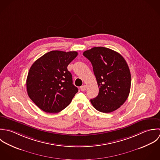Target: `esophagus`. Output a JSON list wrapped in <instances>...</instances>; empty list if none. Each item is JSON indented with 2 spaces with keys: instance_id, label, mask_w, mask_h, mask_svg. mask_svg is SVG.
<instances>
[{
  "instance_id": "34e87169",
  "label": "esophagus",
  "mask_w": 160,
  "mask_h": 160,
  "mask_svg": "<svg viewBox=\"0 0 160 160\" xmlns=\"http://www.w3.org/2000/svg\"><path fill=\"white\" fill-rule=\"evenodd\" d=\"M87 89V86L85 85H82L81 87H80V90L82 91V92H85Z\"/></svg>"
}]
</instances>
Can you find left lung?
<instances>
[{
  "label": "left lung",
  "instance_id": "left-lung-1",
  "mask_svg": "<svg viewBox=\"0 0 160 160\" xmlns=\"http://www.w3.org/2000/svg\"><path fill=\"white\" fill-rule=\"evenodd\" d=\"M92 64L99 93L90 99L98 111L109 113L121 107L130 90L131 75L128 64L118 52L104 47H95L83 53Z\"/></svg>",
  "mask_w": 160,
  "mask_h": 160
}]
</instances>
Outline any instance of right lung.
<instances>
[{
  "instance_id": "add662e5",
  "label": "right lung",
  "mask_w": 160,
  "mask_h": 160,
  "mask_svg": "<svg viewBox=\"0 0 160 160\" xmlns=\"http://www.w3.org/2000/svg\"><path fill=\"white\" fill-rule=\"evenodd\" d=\"M77 55L76 51H52L37 59L30 67L27 78V93L43 111H61L78 92L67 70L68 65Z\"/></svg>"
}]
</instances>
